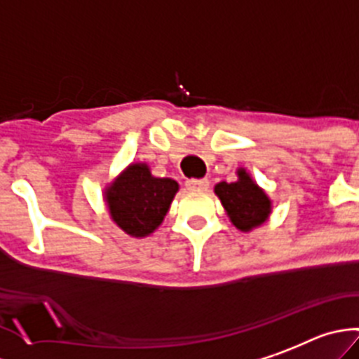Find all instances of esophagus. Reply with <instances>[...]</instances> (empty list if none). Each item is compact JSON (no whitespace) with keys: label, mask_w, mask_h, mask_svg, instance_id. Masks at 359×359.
Listing matches in <instances>:
<instances>
[{"label":"esophagus","mask_w":359,"mask_h":359,"mask_svg":"<svg viewBox=\"0 0 359 359\" xmlns=\"http://www.w3.org/2000/svg\"><path fill=\"white\" fill-rule=\"evenodd\" d=\"M187 189H191V191H203V189H208L209 187V180L208 179H189L186 180Z\"/></svg>","instance_id":"esophagus-1"}]
</instances>
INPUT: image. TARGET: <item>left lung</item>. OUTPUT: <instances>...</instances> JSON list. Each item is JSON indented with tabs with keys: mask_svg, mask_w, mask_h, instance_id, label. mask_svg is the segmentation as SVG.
I'll list each match as a JSON object with an SVG mask.
<instances>
[{
	"mask_svg": "<svg viewBox=\"0 0 359 359\" xmlns=\"http://www.w3.org/2000/svg\"><path fill=\"white\" fill-rule=\"evenodd\" d=\"M215 193L227 211L232 225L243 232L263 225L272 212V200L252 180L245 168L238 170L236 182L216 184Z\"/></svg>",
	"mask_w": 359,
	"mask_h": 359,
	"instance_id": "obj_1",
	"label": "left lung"
}]
</instances>
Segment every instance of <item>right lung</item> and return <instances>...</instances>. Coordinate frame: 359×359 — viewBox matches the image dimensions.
<instances>
[{
    "mask_svg": "<svg viewBox=\"0 0 359 359\" xmlns=\"http://www.w3.org/2000/svg\"><path fill=\"white\" fill-rule=\"evenodd\" d=\"M177 191L175 180L154 177L147 164L135 163L105 189V202L119 229L134 238H144L163 224Z\"/></svg>",
    "mask_w": 359,
    "mask_h": 359,
    "instance_id": "right-lung-1",
    "label": "right lung"
}]
</instances>
